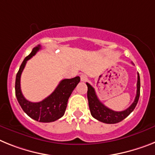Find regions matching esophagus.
<instances>
[{"label":"esophagus","instance_id":"obj_1","mask_svg":"<svg viewBox=\"0 0 155 155\" xmlns=\"http://www.w3.org/2000/svg\"><path fill=\"white\" fill-rule=\"evenodd\" d=\"M80 79H81V81H87V76L85 75V74H82L80 75Z\"/></svg>","mask_w":155,"mask_h":155}]
</instances>
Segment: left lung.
<instances>
[{
	"label": "left lung",
	"mask_w": 155,
	"mask_h": 155,
	"mask_svg": "<svg viewBox=\"0 0 155 155\" xmlns=\"http://www.w3.org/2000/svg\"><path fill=\"white\" fill-rule=\"evenodd\" d=\"M87 99L91 114L94 118L106 124H116L126 118L136 108L138 103L140 94V78L138 73L137 80V91H136V98L133 103L125 110L123 111H114L106 107L104 104L100 102L96 95L95 91L91 85L87 83Z\"/></svg>",
	"instance_id": "obj_1"
}]
</instances>
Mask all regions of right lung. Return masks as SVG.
<instances>
[{
    "mask_svg": "<svg viewBox=\"0 0 155 155\" xmlns=\"http://www.w3.org/2000/svg\"><path fill=\"white\" fill-rule=\"evenodd\" d=\"M40 48V45L34 48L31 53L26 57L21 64L15 78V96L23 110L30 117L37 121L49 123L55 121L63 117L67 107L68 98L75 87L80 83V77L76 76L72 79H64L61 80L54 91L41 102H31L26 99L20 88L21 74L27 61L35 55Z\"/></svg>",
    "mask_w": 155,
    "mask_h": 155,
    "instance_id": "obj_1",
    "label": "right lung"
}]
</instances>
